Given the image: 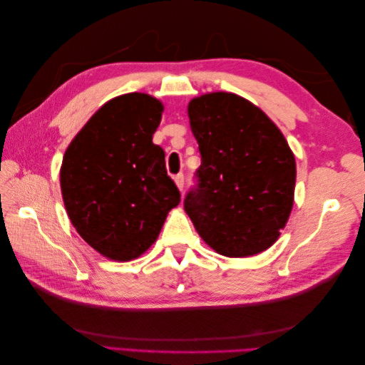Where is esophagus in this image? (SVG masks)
Returning <instances> with one entry per match:
<instances>
[{"instance_id":"obj_1","label":"esophagus","mask_w":365,"mask_h":365,"mask_svg":"<svg viewBox=\"0 0 365 365\" xmlns=\"http://www.w3.org/2000/svg\"><path fill=\"white\" fill-rule=\"evenodd\" d=\"M174 182H175V185H177V188L182 191L183 187H185V175H183V174H177V175L174 177Z\"/></svg>"}]
</instances>
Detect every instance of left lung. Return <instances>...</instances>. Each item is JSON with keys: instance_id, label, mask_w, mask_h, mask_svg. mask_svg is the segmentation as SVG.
Returning a JSON list of instances; mask_svg holds the SVG:
<instances>
[{"instance_id": "left-lung-1", "label": "left lung", "mask_w": 365, "mask_h": 365, "mask_svg": "<svg viewBox=\"0 0 365 365\" xmlns=\"http://www.w3.org/2000/svg\"><path fill=\"white\" fill-rule=\"evenodd\" d=\"M188 115L202 161L183 205L197 234L227 257L268 250L293 207L289 143L260 108L230 92L192 98Z\"/></svg>"}]
</instances>
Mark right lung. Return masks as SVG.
<instances>
[{
  "label": "right lung",
  "mask_w": 365,
  "mask_h": 365,
  "mask_svg": "<svg viewBox=\"0 0 365 365\" xmlns=\"http://www.w3.org/2000/svg\"><path fill=\"white\" fill-rule=\"evenodd\" d=\"M163 103L131 92L106 102L68 144L61 191L81 238L105 257L133 260L158 238L180 192L152 143Z\"/></svg>",
  "instance_id": "1"
}]
</instances>
